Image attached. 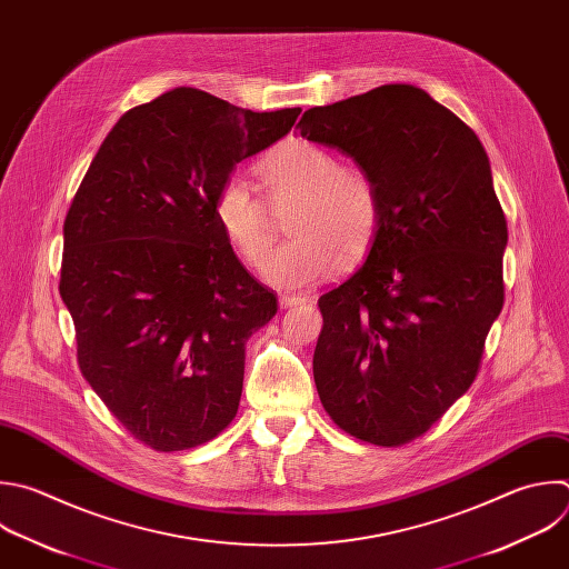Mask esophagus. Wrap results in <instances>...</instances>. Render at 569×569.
Masks as SVG:
<instances>
[{"instance_id": "34e87169", "label": "esophagus", "mask_w": 569, "mask_h": 569, "mask_svg": "<svg viewBox=\"0 0 569 569\" xmlns=\"http://www.w3.org/2000/svg\"><path fill=\"white\" fill-rule=\"evenodd\" d=\"M281 306L283 308H292V306H301L308 301V295H281Z\"/></svg>"}]
</instances>
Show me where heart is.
Returning a JSON list of instances; mask_svg holds the SVG:
<instances>
[{"mask_svg":"<svg viewBox=\"0 0 569 569\" xmlns=\"http://www.w3.org/2000/svg\"><path fill=\"white\" fill-rule=\"evenodd\" d=\"M257 176L272 208L295 199L286 217L292 234L266 261L274 241L268 203L241 176H228L214 197V219L248 268L266 261L263 274L279 288L310 286L357 261L372 243L382 219L375 178L352 160L310 140L290 138L257 162Z\"/></svg>","mask_w":569,"mask_h":569,"instance_id":"heart-1","label":"heart"}]
</instances>
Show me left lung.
Instances as JSON below:
<instances>
[{
	"instance_id": "8db88e82",
	"label": "left lung",
	"mask_w": 569,
	"mask_h": 569,
	"mask_svg": "<svg viewBox=\"0 0 569 569\" xmlns=\"http://www.w3.org/2000/svg\"><path fill=\"white\" fill-rule=\"evenodd\" d=\"M297 129L359 162L382 203L366 263L317 301V393L341 431L402 447L473 385L505 303L507 219L489 158L411 84L312 107Z\"/></svg>"
}]
</instances>
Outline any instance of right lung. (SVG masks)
Listing matches in <instances>:
<instances>
[{
  "mask_svg": "<svg viewBox=\"0 0 569 569\" xmlns=\"http://www.w3.org/2000/svg\"><path fill=\"white\" fill-rule=\"evenodd\" d=\"M299 113L173 89L116 122L71 201L60 295L78 366L153 451L210 442L239 411L246 343L279 301L226 241L214 197Z\"/></svg>",
  "mask_w": 569,
  "mask_h": 569,
  "instance_id": "add662e5",
  "label": "right lung"
}]
</instances>
